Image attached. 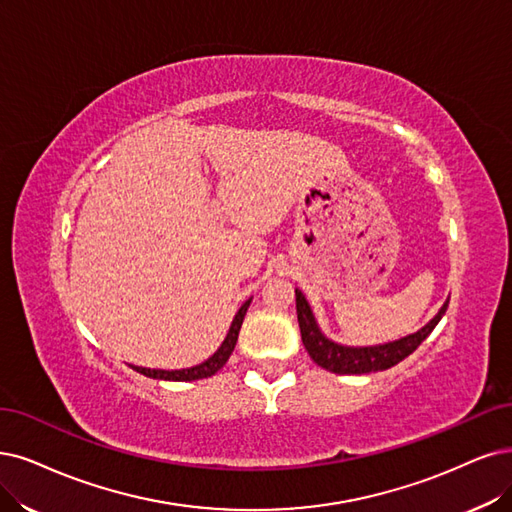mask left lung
<instances>
[{"instance_id": "left-lung-1", "label": "left lung", "mask_w": 512, "mask_h": 512, "mask_svg": "<svg viewBox=\"0 0 512 512\" xmlns=\"http://www.w3.org/2000/svg\"><path fill=\"white\" fill-rule=\"evenodd\" d=\"M447 304L449 301H445L439 314L434 316L426 327H422L418 333L399 339V342L371 346V348H348V346H339L331 342V339H327L323 333H320L306 297L301 295V291H295L301 342H304L310 358L318 367L339 375H361V373L384 371L399 365L413 350H418V346L432 333V329L439 325V320L447 310Z\"/></svg>"}]
</instances>
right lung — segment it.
I'll return each instance as SVG.
<instances>
[{"label":"right lung","mask_w":512,"mask_h":512,"mask_svg":"<svg viewBox=\"0 0 512 512\" xmlns=\"http://www.w3.org/2000/svg\"><path fill=\"white\" fill-rule=\"evenodd\" d=\"M251 299L244 301L242 308L238 310L234 323L230 327V333H227V337L223 339L221 348L208 358V361H204L202 365H196L192 369H181V371H162V369H145V367H132L135 371L147 375V377H154V380H168V382H192V380H202V377H211L215 375L225 363L227 358H230V354L234 352V346L238 342V333H240V327H242V320H244V314H246V308H249Z\"/></svg>","instance_id":"add662e5"}]
</instances>
